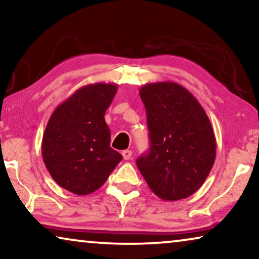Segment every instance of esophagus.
Returning a JSON list of instances; mask_svg holds the SVG:
<instances>
[{"label": "esophagus", "mask_w": 259, "mask_h": 259, "mask_svg": "<svg viewBox=\"0 0 259 259\" xmlns=\"http://www.w3.org/2000/svg\"><path fill=\"white\" fill-rule=\"evenodd\" d=\"M122 157L125 160H128V159H131V157H132V151H130V150L122 151Z\"/></svg>", "instance_id": "obj_1"}]
</instances>
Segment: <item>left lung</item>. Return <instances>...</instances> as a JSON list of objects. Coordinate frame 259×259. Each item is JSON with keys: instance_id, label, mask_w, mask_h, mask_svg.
Masks as SVG:
<instances>
[{"instance_id": "8db88e82", "label": "left lung", "mask_w": 259, "mask_h": 259, "mask_svg": "<svg viewBox=\"0 0 259 259\" xmlns=\"http://www.w3.org/2000/svg\"><path fill=\"white\" fill-rule=\"evenodd\" d=\"M150 132L148 153L137 166L152 192L166 201L185 199L203 185L215 159L210 119L196 98L176 82L140 88Z\"/></svg>"}]
</instances>
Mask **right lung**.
Wrapping results in <instances>:
<instances>
[{
  "label": "right lung",
  "mask_w": 259,
  "mask_h": 259,
  "mask_svg": "<svg viewBox=\"0 0 259 259\" xmlns=\"http://www.w3.org/2000/svg\"><path fill=\"white\" fill-rule=\"evenodd\" d=\"M118 91L115 83H92L60 104L42 138V158L59 186L86 196L104 185L122 155L111 148L105 112Z\"/></svg>",
  "instance_id": "1"
}]
</instances>
